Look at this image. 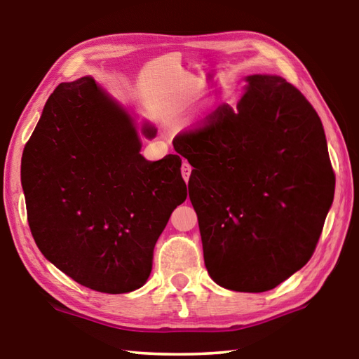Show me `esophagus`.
Instances as JSON below:
<instances>
[{
	"instance_id": "34e87169",
	"label": "esophagus",
	"mask_w": 359,
	"mask_h": 359,
	"mask_svg": "<svg viewBox=\"0 0 359 359\" xmlns=\"http://www.w3.org/2000/svg\"><path fill=\"white\" fill-rule=\"evenodd\" d=\"M180 171H182V177H184L185 182H188L189 180V174H191V165H189L188 161H184V163H182Z\"/></svg>"
}]
</instances>
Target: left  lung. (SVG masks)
<instances>
[{
	"label": "left lung",
	"instance_id": "1",
	"mask_svg": "<svg viewBox=\"0 0 359 359\" xmlns=\"http://www.w3.org/2000/svg\"><path fill=\"white\" fill-rule=\"evenodd\" d=\"M236 107L174 138L194 170L203 262L215 282L264 292L311 258L334 196L324 126L282 76H245Z\"/></svg>",
	"mask_w": 359,
	"mask_h": 359
}]
</instances>
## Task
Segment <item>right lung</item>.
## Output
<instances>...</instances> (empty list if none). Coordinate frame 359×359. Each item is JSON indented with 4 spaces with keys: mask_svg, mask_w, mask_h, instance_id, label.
I'll return each instance as SVG.
<instances>
[{
    "mask_svg": "<svg viewBox=\"0 0 359 359\" xmlns=\"http://www.w3.org/2000/svg\"><path fill=\"white\" fill-rule=\"evenodd\" d=\"M138 124L100 82H62L46 101L21 157L27 222L41 254L90 290L142 287L154 248L187 199L179 156L146 160Z\"/></svg>",
    "mask_w": 359,
    "mask_h": 359,
    "instance_id": "right-lung-1",
    "label": "right lung"
}]
</instances>
